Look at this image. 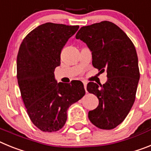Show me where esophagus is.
<instances>
[{
    "instance_id": "34e87169",
    "label": "esophagus",
    "mask_w": 151,
    "mask_h": 151,
    "mask_svg": "<svg viewBox=\"0 0 151 151\" xmlns=\"http://www.w3.org/2000/svg\"><path fill=\"white\" fill-rule=\"evenodd\" d=\"M83 85H84V88H85V91L87 92V89H86V87H87V82L83 81Z\"/></svg>"
}]
</instances>
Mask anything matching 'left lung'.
<instances>
[{
  "label": "left lung",
  "instance_id": "obj_1",
  "mask_svg": "<svg viewBox=\"0 0 151 151\" xmlns=\"http://www.w3.org/2000/svg\"><path fill=\"white\" fill-rule=\"evenodd\" d=\"M91 51L92 65L106 72L105 84L89 82L87 90L96 95L99 104L88 112L96 127L110 130L123 122L135 100L140 78L138 60L132 41L116 24L103 21L83 26L76 35Z\"/></svg>",
  "mask_w": 151,
  "mask_h": 151
}]
</instances>
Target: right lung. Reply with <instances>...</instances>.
Wrapping results in <instances>:
<instances>
[{
    "mask_svg": "<svg viewBox=\"0 0 151 151\" xmlns=\"http://www.w3.org/2000/svg\"><path fill=\"white\" fill-rule=\"evenodd\" d=\"M78 26L47 22L25 37L17 55V80L31 121L40 130L57 132L67 119V110L85 94L81 81L57 83L54 69L61 50Z\"/></svg>",
    "mask_w": 151,
    "mask_h": 151,
    "instance_id": "add662e5",
    "label": "right lung"
}]
</instances>
